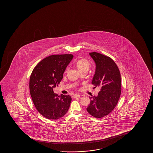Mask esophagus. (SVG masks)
I'll list each match as a JSON object with an SVG mask.
<instances>
[{
	"instance_id": "34e87169",
	"label": "esophagus",
	"mask_w": 153,
	"mask_h": 153,
	"mask_svg": "<svg viewBox=\"0 0 153 153\" xmlns=\"http://www.w3.org/2000/svg\"><path fill=\"white\" fill-rule=\"evenodd\" d=\"M80 97V95L79 94H75L73 96V97L74 98H79Z\"/></svg>"
}]
</instances>
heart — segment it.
I'll return each mask as SVG.
<instances>
[{"label":"heart","mask_w":153,"mask_h":153,"mask_svg":"<svg viewBox=\"0 0 153 153\" xmlns=\"http://www.w3.org/2000/svg\"><path fill=\"white\" fill-rule=\"evenodd\" d=\"M90 66V63L87 59H81L78 60L75 63V66L80 73L82 71H87ZM67 70L66 71L67 72Z\"/></svg>","instance_id":"heart-1"}]
</instances>
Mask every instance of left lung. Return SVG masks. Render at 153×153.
I'll list each match as a JSON object with an SVG mask.
<instances>
[{
    "mask_svg": "<svg viewBox=\"0 0 153 153\" xmlns=\"http://www.w3.org/2000/svg\"><path fill=\"white\" fill-rule=\"evenodd\" d=\"M96 64V71L91 84L100 88L97 97H90L87 111L90 115L101 118L114 109L121 92V74L117 64L109 57L97 52L90 53Z\"/></svg>",
    "mask_w": 153,
    "mask_h": 153,
    "instance_id": "1",
    "label": "left lung"
}]
</instances>
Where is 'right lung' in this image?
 Masks as SVG:
<instances>
[{
	"instance_id": "add662e5",
	"label": "right lung",
	"mask_w": 153,
	"mask_h": 153,
	"mask_svg": "<svg viewBox=\"0 0 153 153\" xmlns=\"http://www.w3.org/2000/svg\"><path fill=\"white\" fill-rule=\"evenodd\" d=\"M73 55H53L42 59L34 67L30 78V94L38 112L46 119H59L67 113L71 97L54 93L63 78Z\"/></svg>"
}]
</instances>
